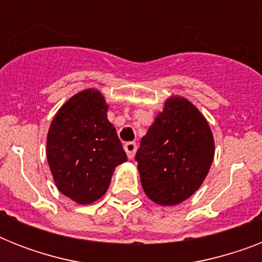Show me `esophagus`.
<instances>
[{
	"label": "esophagus",
	"instance_id": "34e87169",
	"mask_svg": "<svg viewBox=\"0 0 262 262\" xmlns=\"http://www.w3.org/2000/svg\"><path fill=\"white\" fill-rule=\"evenodd\" d=\"M123 149H125V152H126L127 158L132 159V158L135 156L136 151H137V144L133 143V141H129V143H126L125 145H123Z\"/></svg>",
	"mask_w": 262,
	"mask_h": 262
}]
</instances>
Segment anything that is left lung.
I'll return each instance as SVG.
<instances>
[{"instance_id":"1","label":"left lung","mask_w":262,"mask_h":262,"mask_svg":"<svg viewBox=\"0 0 262 262\" xmlns=\"http://www.w3.org/2000/svg\"><path fill=\"white\" fill-rule=\"evenodd\" d=\"M213 155L215 141L204 115L187 99L168 98L136 154L145 194L159 205L181 204L201 186Z\"/></svg>"}]
</instances>
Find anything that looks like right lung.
Returning <instances> with one entry per match:
<instances>
[{
    "label": "right lung",
    "instance_id": "add662e5",
    "mask_svg": "<svg viewBox=\"0 0 262 262\" xmlns=\"http://www.w3.org/2000/svg\"><path fill=\"white\" fill-rule=\"evenodd\" d=\"M98 90L72 96L55 114L47 133V162L58 190L77 204H91L108 189L127 156Z\"/></svg>",
    "mask_w": 262,
    "mask_h": 262
}]
</instances>
